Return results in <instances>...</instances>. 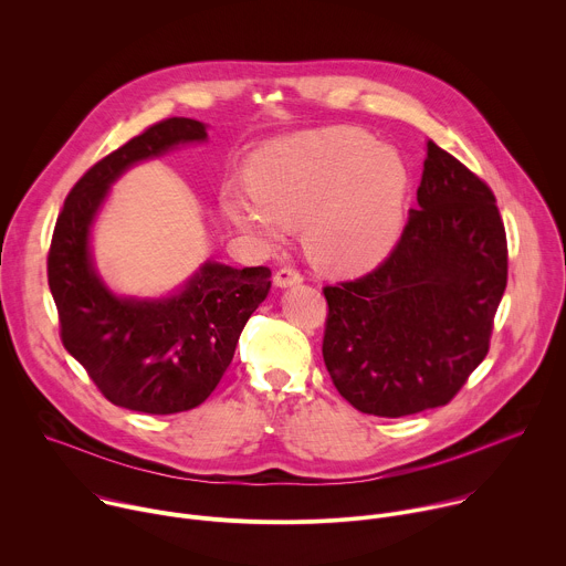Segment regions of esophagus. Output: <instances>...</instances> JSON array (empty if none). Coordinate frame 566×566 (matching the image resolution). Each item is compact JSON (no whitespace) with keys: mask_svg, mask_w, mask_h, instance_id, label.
<instances>
[{"mask_svg":"<svg viewBox=\"0 0 566 566\" xmlns=\"http://www.w3.org/2000/svg\"><path fill=\"white\" fill-rule=\"evenodd\" d=\"M273 282H275L277 286L286 289V286L300 284V282H302V273H300L297 269H293V266H284V269L275 271V275H273Z\"/></svg>","mask_w":566,"mask_h":566,"instance_id":"obj_1","label":"esophagus"}]
</instances>
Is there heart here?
Returning a JSON list of instances; mask_svg holds the SVG:
<instances>
[{"label":"heart","instance_id":"1","mask_svg":"<svg viewBox=\"0 0 566 566\" xmlns=\"http://www.w3.org/2000/svg\"><path fill=\"white\" fill-rule=\"evenodd\" d=\"M253 200L228 190L230 221L262 241L302 223L308 258L327 271L358 273L382 262L400 234L410 175L398 151L356 127H329L275 140L253 154Z\"/></svg>","mask_w":566,"mask_h":566}]
</instances>
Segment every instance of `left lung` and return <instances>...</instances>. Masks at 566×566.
Here are the masks:
<instances>
[{
  "label": "left lung",
  "instance_id": "8db88e82",
  "mask_svg": "<svg viewBox=\"0 0 566 566\" xmlns=\"http://www.w3.org/2000/svg\"><path fill=\"white\" fill-rule=\"evenodd\" d=\"M417 201L385 262L322 289V356L363 415L398 419L448 406L486 358L506 291L495 195L434 140Z\"/></svg>",
  "mask_w": 566,
  "mask_h": 566
}]
</instances>
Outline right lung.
Listing matches in <instances>:
<instances>
[{"label": "right lung", "instance_id": "add662e5", "mask_svg": "<svg viewBox=\"0 0 566 566\" xmlns=\"http://www.w3.org/2000/svg\"><path fill=\"white\" fill-rule=\"evenodd\" d=\"M206 125L166 118L94 164L64 199L46 258L60 340L118 408L145 415L188 412L214 391L253 311L271 291V269L208 262L168 300H127L107 291L92 266L90 226L107 188L136 160L203 140Z\"/></svg>", "mask_w": 566, "mask_h": 566}]
</instances>
